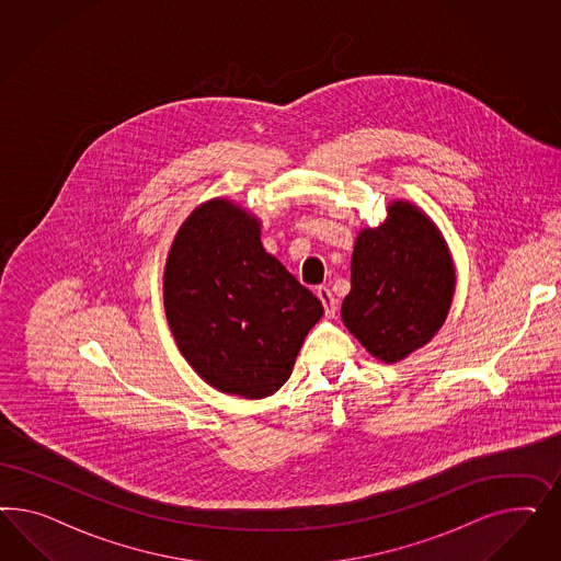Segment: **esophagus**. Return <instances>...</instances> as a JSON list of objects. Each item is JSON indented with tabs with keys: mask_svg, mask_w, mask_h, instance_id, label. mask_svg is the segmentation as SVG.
<instances>
[{
	"mask_svg": "<svg viewBox=\"0 0 561 561\" xmlns=\"http://www.w3.org/2000/svg\"><path fill=\"white\" fill-rule=\"evenodd\" d=\"M317 296H319L321 302H323L324 317H327V319H333V317L337 314V300L333 298L331 289L321 286V288H317Z\"/></svg>",
	"mask_w": 561,
	"mask_h": 561,
	"instance_id": "34e87169",
	"label": "esophagus"
}]
</instances>
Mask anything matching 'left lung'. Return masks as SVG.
Returning a JSON list of instances; mask_svg holds the SVG:
<instances>
[{"instance_id": "obj_1", "label": "left lung", "mask_w": 561, "mask_h": 561, "mask_svg": "<svg viewBox=\"0 0 561 561\" xmlns=\"http://www.w3.org/2000/svg\"><path fill=\"white\" fill-rule=\"evenodd\" d=\"M387 214L357 232L341 319L368 354L394 364L440 331L457 272L438 226L417 205L394 199Z\"/></svg>"}]
</instances>
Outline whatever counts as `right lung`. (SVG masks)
Masks as SVG:
<instances>
[{
  "label": "right lung",
  "instance_id": "right-lung-1",
  "mask_svg": "<svg viewBox=\"0 0 561 561\" xmlns=\"http://www.w3.org/2000/svg\"><path fill=\"white\" fill-rule=\"evenodd\" d=\"M164 310L188 366L242 399L279 391L321 300L261 244V220L216 197L197 205L170 244Z\"/></svg>",
  "mask_w": 561,
  "mask_h": 561
}]
</instances>
